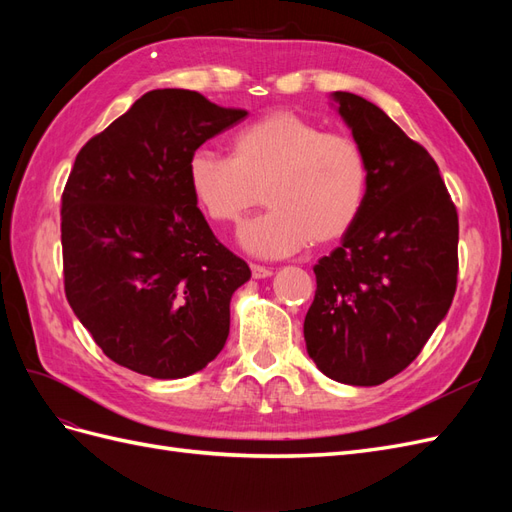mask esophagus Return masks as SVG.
<instances>
[{"label":"esophagus","instance_id":"1","mask_svg":"<svg viewBox=\"0 0 512 512\" xmlns=\"http://www.w3.org/2000/svg\"><path fill=\"white\" fill-rule=\"evenodd\" d=\"M250 269H252V277H256V280H265V277L273 275L269 267H262V265H250Z\"/></svg>","mask_w":512,"mask_h":512}]
</instances>
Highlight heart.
<instances>
[{"instance_id":"1","label":"heart","mask_w":512,"mask_h":512,"mask_svg":"<svg viewBox=\"0 0 512 512\" xmlns=\"http://www.w3.org/2000/svg\"><path fill=\"white\" fill-rule=\"evenodd\" d=\"M188 183L207 218L237 226L260 203L271 207L247 224V252L280 258L309 241L329 245L346 237L367 198L363 149L344 134H327L294 111H271L230 138V156L192 151Z\"/></svg>"}]
</instances>
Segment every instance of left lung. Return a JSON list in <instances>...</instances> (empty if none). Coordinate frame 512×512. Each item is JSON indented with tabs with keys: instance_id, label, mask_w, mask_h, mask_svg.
Segmentation results:
<instances>
[{
	"instance_id": "left-lung-1",
	"label": "left lung",
	"mask_w": 512,
	"mask_h": 512,
	"mask_svg": "<svg viewBox=\"0 0 512 512\" xmlns=\"http://www.w3.org/2000/svg\"><path fill=\"white\" fill-rule=\"evenodd\" d=\"M369 168L367 198L342 245L314 267L307 354L331 380L376 386L404 371L457 290V209L438 164L382 108L335 91Z\"/></svg>"
}]
</instances>
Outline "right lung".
Masks as SVG:
<instances>
[{
    "label": "right lung",
    "mask_w": 512,
    "mask_h": 512,
    "mask_svg": "<svg viewBox=\"0 0 512 512\" xmlns=\"http://www.w3.org/2000/svg\"><path fill=\"white\" fill-rule=\"evenodd\" d=\"M247 113L153 89L83 145L61 194L64 288L108 359L175 380L220 354L250 267L213 235L188 183L192 151Z\"/></svg>",
    "instance_id": "right-lung-1"
}]
</instances>
